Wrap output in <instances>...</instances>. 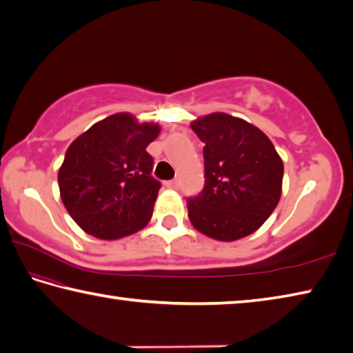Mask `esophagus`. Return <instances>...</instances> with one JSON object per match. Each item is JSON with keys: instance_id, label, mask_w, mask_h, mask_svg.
I'll return each mask as SVG.
<instances>
[{"instance_id": "esophagus-1", "label": "esophagus", "mask_w": 353, "mask_h": 353, "mask_svg": "<svg viewBox=\"0 0 353 353\" xmlns=\"http://www.w3.org/2000/svg\"><path fill=\"white\" fill-rule=\"evenodd\" d=\"M164 184H165V186L169 188V189H176V188H178V180H170V181H165Z\"/></svg>"}]
</instances>
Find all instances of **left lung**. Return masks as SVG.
Returning <instances> with one entry per match:
<instances>
[{
    "label": "left lung",
    "instance_id": "left-lung-1",
    "mask_svg": "<svg viewBox=\"0 0 353 353\" xmlns=\"http://www.w3.org/2000/svg\"><path fill=\"white\" fill-rule=\"evenodd\" d=\"M205 158V188L188 199L189 220L205 236L232 242L250 236L273 214L283 164L262 130L226 113L192 122Z\"/></svg>",
    "mask_w": 353,
    "mask_h": 353
}]
</instances>
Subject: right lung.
I'll return each instance as SVG.
<instances>
[{
    "mask_svg": "<svg viewBox=\"0 0 353 353\" xmlns=\"http://www.w3.org/2000/svg\"><path fill=\"white\" fill-rule=\"evenodd\" d=\"M159 125L116 113L97 122L68 147L59 170L61 201L90 236L116 240L144 228L161 183L152 176L147 145Z\"/></svg>",
    "mask_w": 353,
    "mask_h": 353,
    "instance_id": "1",
    "label": "right lung"
}]
</instances>
